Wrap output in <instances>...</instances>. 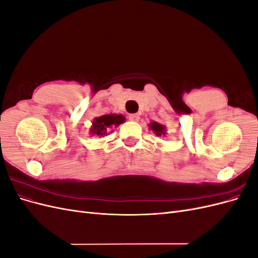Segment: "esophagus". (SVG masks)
Listing matches in <instances>:
<instances>
[{
    "mask_svg": "<svg viewBox=\"0 0 258 258\" xmlns=\"http://www.w3.org/2000/svg\"><path fill=\"white\" fill-rule=\"evenodd\" d=\"M128 118H129V120H131V121H138L139 118H140V116H139L138 114H130V115L128 116Z\"/></svg>",
    "mask_w": 258,
    "mask_h": 258,
    "instance_id": "1",
    "label": "esophagus"
}]
</instances>
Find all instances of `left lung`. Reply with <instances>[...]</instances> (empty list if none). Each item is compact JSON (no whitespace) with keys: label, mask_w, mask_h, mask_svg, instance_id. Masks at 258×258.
Returning a JSON list of instances; mask_svg holds the SVG:
<instances>
[{"label":"left lung","mask_w":258,"mask_h":258,"mask_svg":"<svg viewBox=\"0 0 258 258\" xmlns=\"http://www.w3.org/2000/svg\"><path fill=\"white\" fill-rule=\"evenodd\" d=\"M150 129H152L155 135L157 137H162V136H166V127L163 126V124L159 123V122H156V121H153L150 123Z\"/></svg>","instance_id":"left-lung-1"}]
</instances>
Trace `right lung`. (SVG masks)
I'll use <instances>...</instances> for the list:
<instances>
[{
	"label": "right lung",
	"mask_w": 258,
	"mask_h": 258,
	"mask_svg": "<svg viewBox=\"0 0 258 258\" xmlns=\"http://www.w3.org/2000/svg\"><path fill=\"white\" fill-rule=\"evenodd\" d=\"M123 121L124 116L121 114H108L97 117L92 121L90 134L99 137H105L112 128L118 127Z\"/></svg>",
	"instance_id": "1"
}]
</instances>
